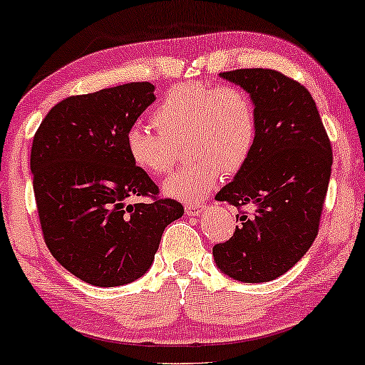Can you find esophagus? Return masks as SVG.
Returning <instances> with one entry per match:
<instances>
[{
    "instance_id": "esophagus-1",
    "label": "esophagus",
    "mask_w": 365,
    "mask_h": 365,
    "mask_svg": "<svg viewBox=\"0 0 365 365\" xmlns=\"http://www.w3.org/2000/svg\"><path fill=\"white\" fill-rule=\"evenodd\" d=\"M204 204H200V202H194V204H185V212L188 216H197V215H200V212L204 211Z\"/></svg>"
}]
</instances>
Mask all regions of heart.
Returning <instances> with one entry per match:
<instances>
[{"instance_id":"obj_1","label":"heart","mask_w":365,"mask_h":365,"mask_svg":"<svg viewBox=\"0 0 365 365\" xmlns=\"http://www.w3.org/2000/svg\"><path fill=\"white\" fill-rule=\"evenodd\" d=\"M158 130L132 127L125 135L130 161L145 173H170L187 145L192 161L163 185L173 199L199 200L221 173L235 175L249 161L257 140L255 104L237 86L180 83L165 94L150 115Z\"/></svg>"}]
</instances>
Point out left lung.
<instances>
[{"instance_id": "obj_1", "label": "left lung", "mask_w": 365, "mask_h": 365, "mask_svg": "<svg viewBox=\"0 0 365 365\" xmlns=\"http://www.w3.org/2000/svg\"><path fill=\"white\" fill-rule=\"evenodd\" d=\"M221 77L249 92L257 140L247 165L217 192L242 211L230 240L212 247L225 274L245 283L276 279L295 266L319 232L333 150L311 92L269 68H240ZM238 220V217H237Z\"/></svg>"}]
</instances>
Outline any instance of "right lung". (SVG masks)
<instances>
[{
    "label": "right lung",
    "instance_id": "right-lung-1",
    "mask_svg": "<svg viewBox=\"0 0 365 365\" xmlns=\"http://www.w3.org/2000/svg\"><path fill=\"white\" fill-rule=\"evenodd\" d=\"M154 86L132 82L70 96L49 110L31 150L46 245L65 269L94 287L135 282L154 261L165 228L183 215L130 161L125 135L154 103ZM130 195L148 203L127 205Z\"/></svg>",
    "mask_w": 365,
    "mask_h": 365
}]
</instances>
